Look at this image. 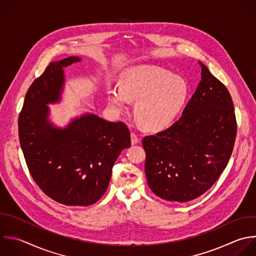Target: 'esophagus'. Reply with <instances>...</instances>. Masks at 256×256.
<instances>
[{
	"label": "esophagus",
	"instance_id": "esophagus-1",
	"mask_svg": "<svg viewBox=\"0 0 256 256\" xmlns=\"http://www.w3.org/2000/svg\"><path fill=\"white\" fill-rule=\"evenodd\" d=\"M138 142H139V138H138L137 134H135L134 132H132V133H131V143H132V145H135V144H137Z\"/></svg>",
	"mask_w": 256,
	"mask_h": 256
}]
</instances>
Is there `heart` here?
Masks as SVG:
<instances>
[{"label": "heart", "instance_id": "b5f03b06", "mask_svg": "<svg viewBox=\"0 0 256 256\" xmlns=\"http://www.w3.org/2000/svg\"><path fill=\"white\" fill-rule=\"evenodd\" d=\"M190 95L186 79L153 65L134 66L121 75L120 88L110 91V102L118 111H126L136 101L134 116L148 131L169 126L183 110Z\"/></svg>", "mask_w": 256, "mask_h": 256}]
</instances>
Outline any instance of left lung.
Returning a JSON list of instances; mask_svg holds the SVG:
<instances>
[{
    "instance_id": "obj_1",
    "label": "left lung",
    "mask_w": 256,
    "mask_h": 256,
    "mask_svg": "<svg viewBox=\"0 0 256 256\" xmlns=\"http://www.w3.org/2000/svg\"><path fill=\"white\" fill-rule=\"evenodd\" d=\"M201 65V81L172 126L146 136L145 174L160 198L186 202L205 193L230 159L236 118L227 88Z\"/></svg>"
}]
</instances>
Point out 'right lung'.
Returning <instances> with one entry per match:
<instances>
[{"instance_id":"1","label":"right lung","mask_w":256,"mask_h":256,"mask_svg":"<svg viewBox=\"0 0 256 256\" xmlns=\"http://www.w3.org/2000/svg\"><path fill=\"white\" fill-rule=\"evenodd\" d=\"M79 57L52 62L26 94L19 116V139L30 174L53 200L68 206H89L106 192L113 165L131 146L123 122H109L95 114L75 118L66 128L49 120L47 104L60 100L63 68Z\"/></svg>"}]
</instances>
